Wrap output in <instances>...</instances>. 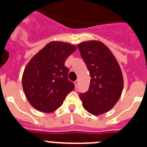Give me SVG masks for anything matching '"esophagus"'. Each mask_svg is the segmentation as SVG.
Listing matches in <instances>:
<instances>
[{
    "label": "esophagus",
    "instance_id": "34e87169",
    "mask_svg": "<svg viewBox=\"0 0 147 147\" xmlns=\"http://www.w3.org/2000/svg\"><path fill=\"white\" fill-rule=\"evenodd\" d=\"M78 83H79V81L78 80H76V81L74 82V85H75V87L77 88V86H78Z\"/></svg>",
    "mask_w": 147,
    "mask_h": 147
}]
</instances>
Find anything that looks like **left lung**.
<instances>
[{
	"label": "left lung",
	"mask_w": 147,
	"mask_h": 147,
	"mask_svg": "<svg viewBox=\"0 0 147 147\" xmlns=\"http://www.w3.org/2000/svg\"><path fill=\"white\" fill-rule=\"evenodd\" d=\"M91 77L88 91L80 94L83 107L98 116L110 110L119 100L123 89V77L119 63L110 50L98 40L77 45Z\"/></svg>",
	"instance_id": "obj_1"
}]
</instances>
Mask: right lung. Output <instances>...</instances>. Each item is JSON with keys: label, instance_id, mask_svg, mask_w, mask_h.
<instances>
[{"label": "right lung", "instance_id": "obj_1", "mask_svg": "<svg viewBox=\"0 0 147 147\" xmlns=\"http://www.w3.org/2000/svg\"><path fill=\"white\" fill-rule=\"evenodd\" d=\"M76 50L74 44L51 41L28 62L23 73V89L27 100L36 110L43 113L55 111L74 90L64 63Z\"/></svg>", "mask_w": 147, "mask_h": 147}]
</instances>
